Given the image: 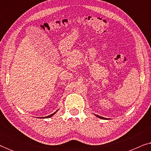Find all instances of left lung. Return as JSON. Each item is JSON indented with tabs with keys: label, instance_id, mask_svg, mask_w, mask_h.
<instances>
[{
	"label": "left lung",
	"instance_id": "left-lung-1",
	"mask_svg": "<svg viewBox=\"0 0 151 151\" xmlns=\"http://www.w3.org/2000/svg\"><path fill=\"white\" fill-rule=\"evenodd\" d=\"M95 115H96V117H98V118H100V119H109L108 118H105V117H101V116H100V115H96V114H95Z\"/></svg>",
	"mask_w": 151,
	"mask_h": 151
}]
</instances>
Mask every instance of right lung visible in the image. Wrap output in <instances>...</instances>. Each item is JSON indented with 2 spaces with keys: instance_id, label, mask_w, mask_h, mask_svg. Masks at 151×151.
<instances>
[{
  "instance_id": "add662e5",
  "label": "right lung",
  "mask_w": 151,
  "mask_h": 151,
  "mask_svg": "<svg viewBox=\"0 0 151 151\" xmlns=\"http://www.w3.org/2000/svg\"><path fill=\"white\" fill-rule=\"evenodd\" d=\"M58 111V110H57L56 111H55V112H54V113H52V114H51V115H48V116H46V117H40V118H49V117H52L53 115H54V114H55V113H56Z\"/></svg>"
}]
</instances>
